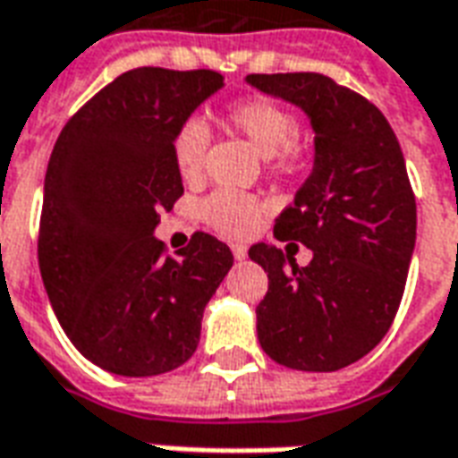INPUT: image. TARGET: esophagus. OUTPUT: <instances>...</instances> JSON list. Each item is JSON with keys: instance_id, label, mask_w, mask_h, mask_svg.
I'll return each mask as SVG.
<instances>
[{"instance_id": "obj_1", "label": "esophagus", "mask_w": 458, "mask_h": 458, "mask_svg": "<svg viewBox=\"0 0 458 458\" xmlns=\"http://www.w3.org/2000/svg\"><path fill=\"white\" fill-rule=\"evenodd\" d=\"M233 258L238 259V262H242V259L248 258V248H245V245H233Z\"/></svg>"}]
</instances>
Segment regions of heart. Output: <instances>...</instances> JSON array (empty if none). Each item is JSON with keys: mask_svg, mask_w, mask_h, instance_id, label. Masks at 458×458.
<instances>
[{"mask_svg": "<svg viewBox=\"0 0 458 458\" xmlns=\"http://www.w3.org/2000/svg\"><path fill=\"white\" fill-rule=\"evenodd\" d=\"M225 120L248 137L250 144L267 159L275 174H294L304 166L307 144L299 140L297 120L284 105L265 95H250L235 100L225 110ZM210 144V130L203 120L191 117L181 124L174 140L171 154L174 164L186 181H196L206 164V151ZM200 218L210 228L228 238H245L259 220V203L248 193L220 189L213 191L200 203Z\"/></svg>", "mask_w": 458, "mask_h": 458, "instance_id": "heart-1", "label": "heart"}]
</instances>
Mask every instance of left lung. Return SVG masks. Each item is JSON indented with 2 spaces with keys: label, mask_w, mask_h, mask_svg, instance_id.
Wrapping results in <instances>:
<instances>
[{
  "label": "left lung",
  "mask_w": 458,
  "mask_h": 458,
  "mask_svg": "<svg viewBox=\"0 0 458 458\" xmlns=\"http://www.w3.org/2000/svg\"><path fill=\"white\" fill-rule=\"evenodd\" d=\"M245 81L297 105L314 130L311 174L275 220V238L297 240L314 258L299 267L265 242L248 252L269 279L258 304L259 345L294 370H341L383 341L403 301L417 238L403 149L373 103L327 75Z\"/></svg>",
  "instance_id": "8db88e82"
}]
</instances>
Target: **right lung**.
<instances>
[{"label":"right lung","mask_w":458,"mask_h":458,"mask_svg":"<svg viewBox=\"0 0 458 458\" xmlns=\"http://www.w3.org/2000/svg\"><path fill=\"white\" fill-rule=\"evenodd\" d=\"M223 88L216 71L134 68L68 120L51 151L38 230L46 294L71 344L124 377L189 360L233 252L196 233L176 258L154 238L181 193L171 140Z\"/></svg>","instance_id":"add662e5"}]
</instances>
